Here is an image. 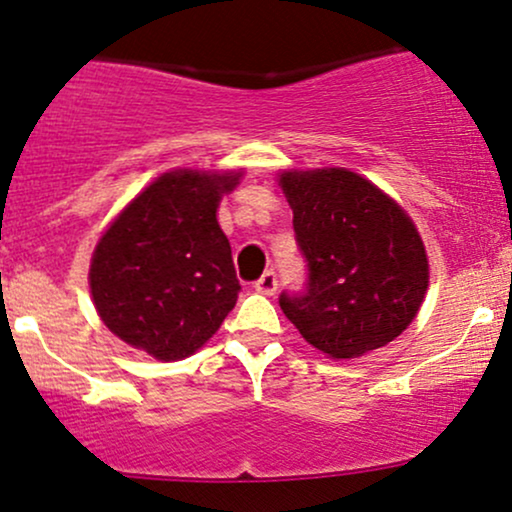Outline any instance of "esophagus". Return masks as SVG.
Here are the masks:
<instances>
[{
	"label": "esophagus",
	"mask_w": 512,
	"mask_h": 512,
	"mask_svg": "<svg viewBox=\"0 0 512 512\" xmlns=\"http://www.w3.org/2000/svg\"><path fill=\"white\" fill-rule=\"evenodd\" d=\"M277 286H279L277 272H272V269H269V272L262 274V277L255 282V291H260V294H265V296H272L274 291H277Z\"/></svg>",
	"instance_id": "obj_1"
}]
</instances>
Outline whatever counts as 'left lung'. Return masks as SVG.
I'll use <instances>...</instances> for the list:
<instances>
[{"label": "left lung", "instance_id": "1", "mask_svg": "<svg viewBox=\"0 0 512 512\" xmlns=\"http://www.w3.org/2000/svg\"><path fill=\"white\" fill-rule=\"evenodd\" d=\"M294 235L306 262L301 291L279 306L299 333L335 359L396 340L428 291V257L406 211L355 172H284Z\"/></svg>", "mask_w": 512, "mask_h": 512}]
</instances>
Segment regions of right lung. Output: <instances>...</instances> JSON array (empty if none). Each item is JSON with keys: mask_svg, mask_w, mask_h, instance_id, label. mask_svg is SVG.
<instances>
[{"mask_svg": "<svg viewBox=\"0 0 512 512\" xmlns=\"http://www.w3.org/2000/svg\"><path fill=\"white\" fill-rule=\"evenodd\" d=\"M240 174H162L101 235L89 269L101 320L157 359H182L221 328L240 294L216 221Z\"/></svg>", "mask_w": 512, "mask_h": 512, "instance_id": "add662e5", "label": "right lung"}]
</instances>
